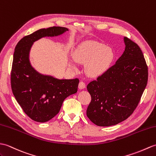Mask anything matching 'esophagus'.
Here are the masks:
<instances>
[{
    "label": "esophagus",
    "instance_id": "34e87169",
    "mask_svg": "<svg viewBox=\"0 0 156 156\" xmlns=\"http://www.w3.org/2000/svg\"><path fill=\"white\" fill-rule=\"evenodd\" d=\"M78 87H79V89H80V90L85 88H86V84H85V83H84V82H82V81L80 82Z\"/></svg>",
    "mask_w": 156,
    "mask_h": 156
}]
</instances>
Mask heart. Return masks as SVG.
Wrapping results in <instances>:
<instances>
[{
    "mask_svg": "<svg viewBox=\"0 0 156 156\" xmlns=\"http://www.w3.org/2000/svg\"><path fill=\"white\" fill-rule=\"evenodd\" d=\"M114 54L112 48L102 43L88 42L80 46L76 50L74 59L78 63L86 64L85 70L90 76H97L110 67ZM70 66L75 69L73 60L69 62Z\"/></svg>",
    "mask_w": 156,
    "mask_h": 156,
    "instance_id": "b5f03b06",
    "label": "heart"
}]
</instances>
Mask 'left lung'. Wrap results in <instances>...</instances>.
Returning a JSON list of instances; mask_svg holds the SVG:
<instances>
[{"instance_id": "1", "label": "left lung", "mask_w": 156, "mask_h": 156, "mask_svg": "<svg viewBox=\"0 0 156 156\" xmlns=\"http://www.w3.org/2000/svg\"><path fill=\"white\" fill-rule=\"evenodd\" d=\"M126 48L115 64L87 86L91 102L86 110L98 126L116 125L136 110L146 88L148 70L142 51L124 37Z\"/></svg>"}]
</instances>
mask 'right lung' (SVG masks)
Listing matches in <instances>:
<instances>
[{
	"mask_svg": "<svg viewBox=\"0 0 156 156\" xmlns=\"http://www.w3.org/2000/svg\"><path fill=\"white\" fill-rule=\"evenodd\" d=\"M68 29L42 28L23 37L14 49L10 82L13 94L24 113L32 120L46 122L58 113L64 100L77 92L79 80H59L40 74L31 66L32 44L45 37H56Z\"/></svg>",
	"mask_w": 156,
	"mask_h": 156,
	"instance_id": "obj_1",
	"label": "right lung"
}]
</instances>
